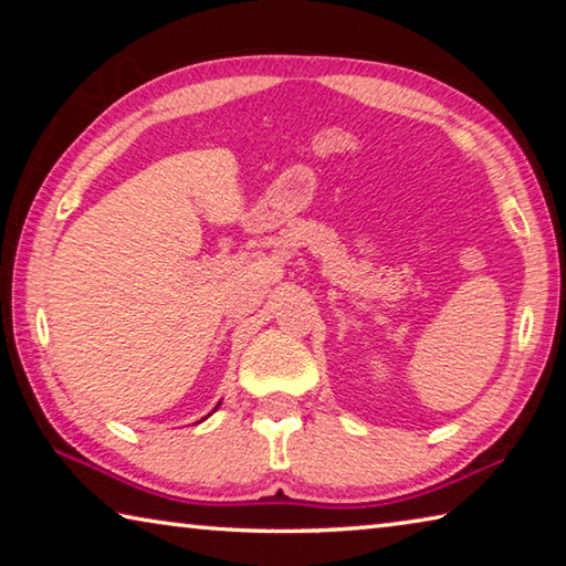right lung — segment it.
I'll use <instances>...</instances> for the list:
<instances>
[{
	"instance_id": "right-lung-1",
	"label": "right lung",
	"mask_w": 566,
	"mask_h": 566,
	"mask_svg": "<svg viewBox=\"0 0 566 566\" xmlns=\"http://www.w3.org/2000/svg\"><path fill=\"white\" fill-rule=\"evenodd\" d=\"M217 407H219V405H217ZM217 407H214V411H217ZM207 417H209V415H207ZM207 417H205V419H207Z\"/></svg>"
}]
</instances>
